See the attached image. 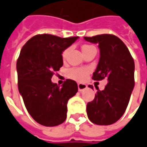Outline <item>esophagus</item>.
<instances>
[{"instance_id":"1","label":"esophagus","mask_w":147,"mask_h":147,"mask_svg":"<svg viewBox=\"0 0 147 147\" xmlns=\"http://www.w3.org/2000/svg\"><path fill=\"white\" fill-rule=\"evenodd\" d=\"M78 90L79 91H82V90H84L87 87V86L86 85V84H83V83H78Z\"/></svg>"}]
</instances>
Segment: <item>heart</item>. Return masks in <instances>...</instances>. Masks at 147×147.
<instances>
[{"mask_svg":"<svg viewBox=\"0 0 147 147\" xmlns=\"http://www.w3.org/2000/svg\"><path fill=\"white\" fill-rule=\"evenodd\" d=\"M88 47H90V45H84L82 47V49L88 48ZM65 53H63V56H65ZM89 73L90 69L87 67H74V68L69 69L67 71V75L71 79L79 81V82H83L87 78Z\"/></svg>","mask_w":147,"mask_h":147,"instance_id":"heart-1","label":"heart"}]
</instances>
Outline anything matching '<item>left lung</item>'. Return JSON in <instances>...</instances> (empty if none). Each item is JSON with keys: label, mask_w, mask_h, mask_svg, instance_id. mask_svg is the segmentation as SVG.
Here are the masks:
<instances>
[{"label": "left lung", "mask_w": 147, "mask_h": 147, "mask_svg": "<svg viewBox=\"0 0 147 147\" xmlns=\"http://www.w3.org/2000/svg\"><path fill=\"white\" fill-rule=\"evenodd\" d=\"M88 42L99 44L100 58L92 79L105 78L108 84L98 91L86 106L90 121L99 125L117 122L123 116L134 87V61L126 45L114 34H98L84 37ZM93 89V86L89 85Z\"/></svg>", "instance_id": "left-lung-1"}]
</instances>
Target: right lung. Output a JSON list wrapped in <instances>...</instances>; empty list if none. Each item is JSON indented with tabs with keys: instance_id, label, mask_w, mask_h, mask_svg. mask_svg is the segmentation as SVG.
Listing matches in <instances>:
<instances>
[{
	"instance_id": "right-lung-1",
	"label": "right lung",
	"mask_w": 147,
	"mask_h": 147,
	"mask_svg": "<svg viewBox=\"0 0 147 147\" xmlns=\"http://www.w3.org/2000/svg\"><path fill=\"white\" fill-rule=\"evenodd\" d=\"M78 38L37 34L21 50L17 61L18 90L27 112L42 125L57 126L65 121L68 100L78 92L75 81L66 79L62 87L51 81L63 65V51Z\"/></svg>"
}]
</instances>
